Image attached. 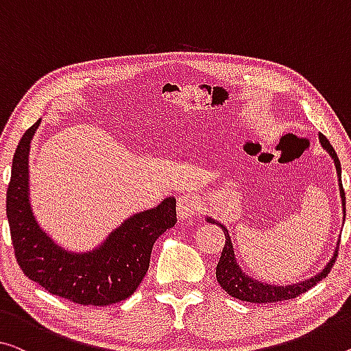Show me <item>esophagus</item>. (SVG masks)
<instances>
[{
	"mask_svg": "<svg viewBox=\"0 0 351 351\" xmlns=\"http://www.w3.org/2000/svg\"><path fill=\"white\" fill-rule=\"evenodd\" d=\"M201 208H199V204L196 199H194L191 194H183L177 201V213H179L180 219H190L194 215H199Z\"/></svg>",
	"mask_w": 351,
	"mask_h": 351,
	"instance_id": "esophagus-1",
	"label": "esophagus"
}]
</instances>
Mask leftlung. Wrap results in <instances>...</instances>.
I'll return each mask as SVG.
<instances>
[{"label": "left lung", "mask_w": 351, "mask_h": 351, "mask_svg": "<svg viewBox=\"0 0 351 351\" xmlns=\"http://www.w3.org/2000/svg\"><path fill=\"white\" fill-rule=\"evenodd\" d=\"M319 141L322 144V147L330 154V157L334 160V166H336V172H337V179H339V193H341V199H342V213H343V221H345V193H343V186H342V168H341V161H339V157L336 154V150L332 149V145L330 141L323 136L320 133L319 134ZM207 223L212 224H218L219 228H223L224 235H226V243L223 247V252H221L219 262L217 265V279L221 287L226 293H229L230 296H234L237 300L241 301H247V303H276V301H284V300H292L296 298V296L304 293L306 290H309L311 287L322 281L323 278L328 276V273L331 271V268L336 262L337 257V250H339V241L336 247H334V252L330 261L325 267H323L319 273L311 276L309 279H304V281L300 282H293V284H287V285H278V284H268V282H262L258 279L251 278L250 274L245 273L241 267L239 265V261L235 257V251H234V245H232V239L229 235L228 228L219 221L213 219L212 217H206ZM341 239V237H339Z\"/></svg>", "instance_id": "1"}]
</instances>
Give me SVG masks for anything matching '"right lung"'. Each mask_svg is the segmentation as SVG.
<instances>
[{"mask_svg":"<svg viewBox=\"0 0 351 351\" xmlns=\"http://www.w3.org/2000/svg\"><path fill=\"white\" fill-rule=\"evenodd\" d=\"M21 136L12 160L6 213L15 257L31 281L84 306H108L130 296L149 269L152 246L177 223L176 197L133 213L89 251H70L42 228L31 207L29 149L37 127Z\"/></svg>","mask_w":351,"mask_h":351,"instance_id":"1","label":"right lung"}]
</instances>
